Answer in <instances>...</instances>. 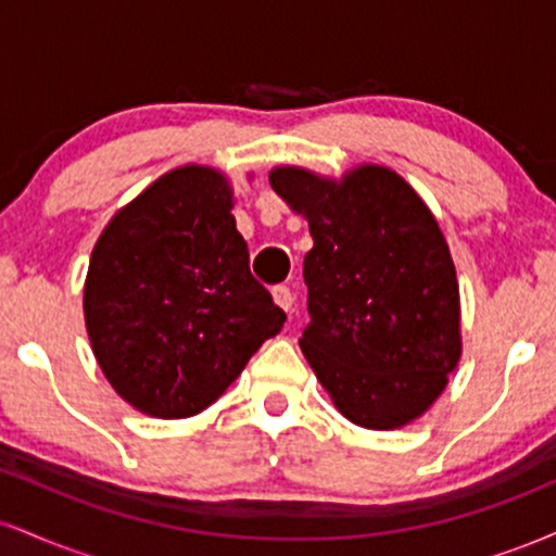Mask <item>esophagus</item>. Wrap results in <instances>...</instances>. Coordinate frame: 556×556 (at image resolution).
Masks as SVG:
<instances>
[{"label":"esophagus","mask_w":556,"mask_h":556,"mask_svg":"<svg viewBox=\"0 0 556 556\" xmlns=\"http://www.w3.org/2000/svg\"><path fill=\"white\" fill-rule=\"evenodd\" d=\"M271 295H274V303H277L282 311H290L292 308V300H295V298H292V290L287 285L274 287Z\"/></svg>","instance_id":"1"}]
</instances>
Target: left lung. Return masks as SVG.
<instances>
[{
  "mask_svg": "<svg viewBox=\"0 0 556 556\" xmlns=\"http://www.w3.org/2000/svg\"><path fill=\"white\" fill-rule=\"evenodd\" d=\"M271 188L308 219L305 358L337 410L363 429H400L460 361V287L437 219L397 172L342 182L279 167Z\"/></svg>",
  "mask_w": 556,
  "mask_h": 556,
  "instance_id": "obj_1",
  "label": "left lung"
}]
</instances>
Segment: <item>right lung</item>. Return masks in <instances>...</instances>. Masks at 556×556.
I'll use <instances>...</instances> for the list:
<instances>
[{
  "label": "right lung",
  "instance_id": "add662e5",
  "mask_svg": "<svg viewBox=\"0 0 556 556\" xmlns=\"http://www.w3.org/2000/svg\"><path fill=\"white\" fill-rule=\"evenodd\" d=\"M232 190L216 169H172L101 232L83 311L101 371L154 418L206 410L287 321L251 274Z\"/></svg>",
  "mask_w": 556,
  "mask_h": 556
}]
</instances>
